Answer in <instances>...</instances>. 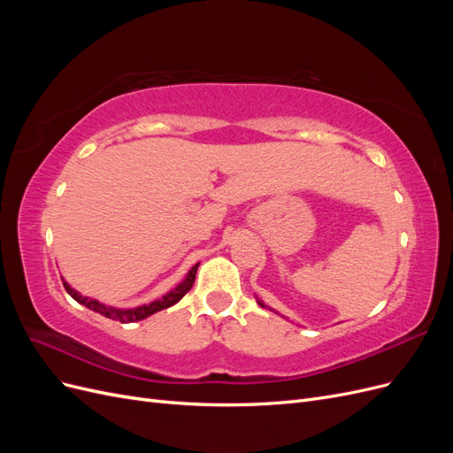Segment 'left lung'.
I'll list each match as a JSON object with an SVG mask.
<instances>
[{
	"instance_id": "obj_1",
	"label": "left lung",
	"mask_w": 453,
	"mask_h": 453,
	"mask_svg": "<svg viewBox=\"0 0 453 453\" xmlns=\"http://www.w3.org/2000/svg\"><path fill=\"white\" fill-rule=\"evenodd\" d=\"M258 304H260V306H265V304H263V303H258Z\"/></svg>"
}]
</instances>
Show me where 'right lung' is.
I'll return each mask as SVG.
<instances>
[{"instance_id":"1","label":"right lung","mask_w":453,"mask_h":453,"mask_svg":"<svg viewBox=\"0 0 453 453\" xmlns=\"http://www.w3.org/2000/svg\"><path fill=\"white\" fill-rule=\"evenodd\" d=\"M196 270H198V265H195L193 268H190V272L187 273V278H185L180 285H177L173 291H170L168 295H164V296L158 298V300H153V303H150V304H145V306H140V308H132V310H117V308H111V306H105V304L98 303V300L87 298V296H83V295H79V293H77L75 289H72V287L67 285L65 281H64V287H65V291L70 293L72 298H75L79 304L87 306L88 310L98 311V313L105 315V318L113 319V321L134 323V321H142V319L149 318V315H153V313H157V311H160V310H164V308H170V306H173L175 303H180V300L190 291V287H193L195 278H196Z\"/></svg>"}]
</instances>
